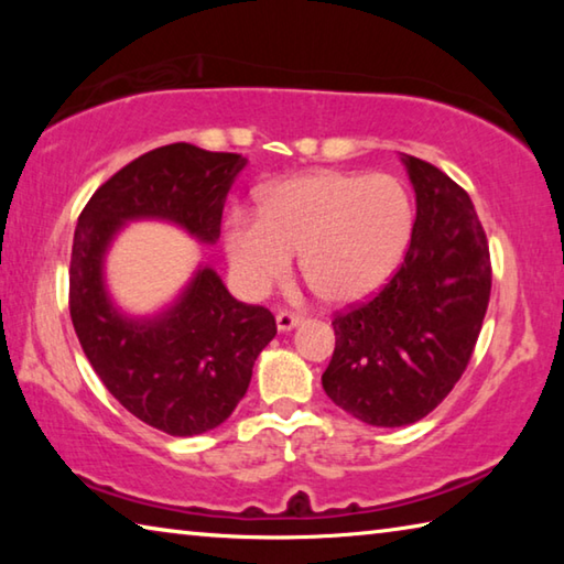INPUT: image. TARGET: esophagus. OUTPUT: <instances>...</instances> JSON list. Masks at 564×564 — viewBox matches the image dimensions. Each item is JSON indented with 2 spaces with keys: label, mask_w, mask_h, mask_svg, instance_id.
<instances>
[{
  "label": "esophagus",
  "mask_w": 564,
  "mask_h": 564,
  "mask_svg": "<svg viewBox=\"0 0 564 564\" xmlns=\"http://www.w3.org/2000/svg\"><path fill=\"white\" fill-rule=\"evenodd\" d=\"M303 318L299 316V313H291V311H281L279 316H275V326H279V330H291L299 326Z\"/></svg>",
  "instance_id": "34e87169"
}]
</instances>
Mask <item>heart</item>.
Wrapping results in <instances>:
<instances>
[{"instance_id": "b5f03b06", "label": "heart", "mask_w": 564, "mask_h": 564, "mask_svg": "<svg viewBox=\"0 0 564 564\" xmlns=\"http://www.w3.org/2000/svg\"><path fill=\"white\" fill-rule=\"evenodd\" d=\"M415 208L398 178L316 171L265 188L261 216L231 212L226 256L243 293H269L289 279L293 253L321 299L350 305L390 281L413 236Z\"/></svg>"}]
</instances>
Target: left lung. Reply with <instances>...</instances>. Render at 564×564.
Wrapping results in <instances>:
<instances>
[{
    "label": "left lung",
    "instance_id": "1",
    "mask_svg": "<svg viewBox=\"0 0 564 564\" xmlns=\"http://www.w3.org/2000/svg\"><path fill=\"white\" fill-rule=\"evenodd\" d=\"M403 164L417 204L405 259L378 293L333 316L336 350L321 378L333 403L378 427L443 403L470 362L492 285L467 191L423 159Z\"/></svg>",
    "mask_w": 564,
    "mask_h": 564
}]
</instances>
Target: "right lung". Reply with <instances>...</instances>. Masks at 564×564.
Returning <instances> with one entry per match:
<instances>
[{"label": "right lung", "instance_id": "obj_1", "mask_svg": "<svg viewBox=\"0 0 564 564\" xmlns=\"http://www.w3.org/2000/svg\"><path fill=\"white\" fill-rule=\"evenodd\" d=\"M241 154L169 144L141 154L94 191L79 214L69 265V313L84 352L109 393L161 433L214 431L251 383L253 362L275 336L263 305L236 301L216 271L202 269L156 318H127L104 289V253L123 221L166 218L198 241L221 234Z\"/></svg>", "mask_w": 564, "mask_h": 564}]
</instances>
